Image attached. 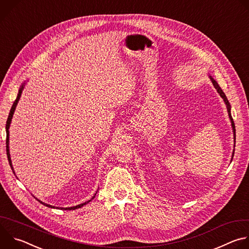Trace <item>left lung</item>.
<instances>
[{
  "mask_svg": "<svg viewBox=\"0 0 249 249\" xmlns=\"http://www.w3.org/2000/svg\"><path fill=\"white\" fill-rule=\"evenodd\" d=\"M210 77V79H211V81H212V83H213V86L215 87V89H217V91L220 93V95L222 96V98L224 99V101H225V103H226V105H227V109H228V113H229V117H230V119H231V127H232V131H233V135H235V127H234V123H233V120H232V117H231V104H230V102H229V100H228V98H227V96H226V94L224 93V91L222 90V89L220 88V86H219V84L212 78V76H209ZM233 155H234V151L232 152V158H233ZM232 158H231V160H232Z\"/></svg>",
  "mask_w": 249,
  "mask_h": 249,
  "instance_id": "left-lung-1",
  "label": "left lung"
}]
</instances>
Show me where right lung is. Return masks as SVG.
I'll return each instance as SVG.
<instances>
[{
    "label": "right lung",
    "instance_id": "right-lung-1",
    "mask_svg": "<svg viewBox=\"0 0 249 249\" xmlns=\"http://www.w3.org/2000/svg\"><path fill=\"white\" fill-rule=\"evenodd\" d=\"M24 85H25V83H23V84L21 85V87L19 88V89H18V93L17 99L15 100V102H14V104H13V106H12V108H11V111H10V113H9V116H8L7 124H6V132H7V140H6V144H7V156H8L9 163H10V165H11V168H12V170H13L14 174H15L16 172H15V170H14V167H13V164H12V160H11V155H10V149H9V142H10V132H9V129H10V125H11V122H12V118H13L14 112H15V110H16V107H17V105H18V100H19V98H20V95H21V92H22V90H23ZM95 194H96V193H95ZM95 194H94V196H95ZM94 196H93V197H92L91 199H93V198H94ZM91 199H90V200H89V201H87V202H85V203H82V204H80V205L74 206V207H68V208H61V210H76V209L82 208L83 206H85L86 204H88L89 202H90V201H91ZM36 200H37V201H39V202H40L41 204H43V205H44V206H46V207H49V208H53V209H55V208H58V207H55V206H52V205H49V204L43 203L42 201L38 200L37 198H36Z\"/></svg>",
    "mask_w": 249,
    "mask_h": 249
}]
</instances>
